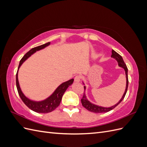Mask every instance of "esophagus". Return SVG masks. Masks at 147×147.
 Masks as SVG:
<instances>
[{"label":"esophagus","mask_w":147,"mask_h":147,"mask_svg":"<svg viewBox=\"0 0 147 147\" xmlns=\"http://www.w3.org/2000/svg\"><path fill=\"white\" fill-rule=\"evenodd\" d=\"M80 80H81V77L80 76V75H77V76H75V78H74V81L75 82H80Z\"/></svg>","instance_id":"1"}]
</instances>
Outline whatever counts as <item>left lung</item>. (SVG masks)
<instances>
[{
  "mask_svg": "<svg viewBox=\"0 0 147 147\" xmlns=\"http://www.w3.org/2000/svg\"><path fill=\"white\" fill-rule=\"evenodd\" d=\"M111 57L116 59L118 62V65L119 67H121L123 68L124 71H125L126 78V86L125 91H124V94H123V95L121 97V99L119 100L118 103L115 104V105L110 107H103L99 106V105H97L92 104L91 102H90V101L88 100V99L86 98V96L85 94H84V92L82 99H81L82 104V105L86 109L90 111V112H94V113H105V112H109V111L112 110V109H113L114 108L116 107L120 103V102H121L124 99V97H125V95L126 94V92H127V87H128V83H129L127 66H126V64L124 63V62L123 59V57L121 56H120L118 54V53H117L116 51H114L113 50H112V56H111ZM84 90H86V86H84Z\"/></svg>",
  "mask_w": 147,
  "mask_h": 147,
  "instance_id": "obj_1",
  "label": "left lung"
}]
</instances>
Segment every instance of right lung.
Returning a JSON list of instances; mask_svg holds the SVG:
<instances>
[{
	"instance_id": "add662e5",
	"label": "right lung",
	"mask_w": 147,
	"mask_h": 147,
	"mask_svg": "<svg viewBox=\"0 0 147 147\" xmlns=\"http://www.w3.org/2000/svg\"><path fill=\"white\" fill-rule=\"evenodd\" d=\"M50 42H48L40 46L33 48L26 53L20 62L18 69L16 75V88L21 100H23V102L25 104V105L27 106L28 107H29L30 110H33L34 112L40 113H49L55 110L57 107L59 105L64 93L65 92L67 89L68 88V87L73 83L74 80V79H71V80H69V81H67L65 82H64L62 84H61L56 89V90L50 97H48L47 99L43 100L42 101L37 102V101L31 100L29 99H28V97H26L23 93V92H22L19 84L18 78V70L21 67V65L26 59L28 58L29 57H30L31 55H33L34 53H35L37 51L40 50L42 49L45 48L47 46L50 45Z\"/></svg>"
}]
</instances>
